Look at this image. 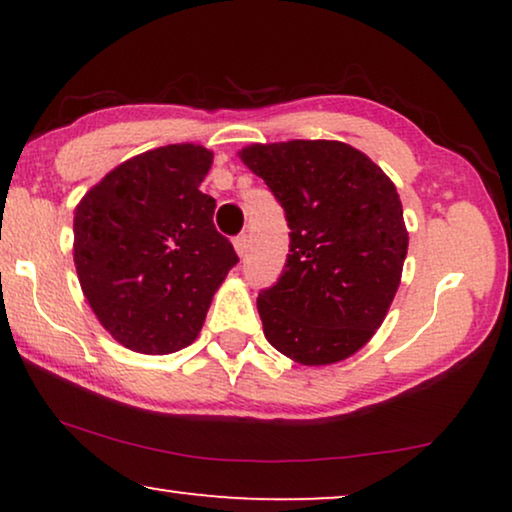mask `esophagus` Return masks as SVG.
<instances>
[{
  "mask_svg": "<svg viewBox=\"0 0 512 512\" xmlns=\"http://www.w3.org/2000/svg\"><path fill=\"white\" fill-rule=\"evenodd\" d=\"M233 244H235V251H237V254H240V256L247 254V249H249V237H247V233L237 235L235 240H233Z\"/></svg>",
  "mask_w": 512,
  "mask_h": 512,
  "instance_id": "34e87169",
  "label": "esophagus"
}]
</instances>
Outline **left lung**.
Masks as SVG:
<instances>
[{"label": "left lung", "instance_id": "left-lung-1", "mask_svg": "<svg viewBox=\"0 0 512 512\" xmlns=\"http://www.w3.org/2000/svg\"><path fill=\"white\" fill-rule=\"evenodd\" d=\"M242 160L284 209L289 254L258 293L268 342L303 366L347 359L387 317L408 254L396 186L342 142L254 144Z\"/></svg>", "mask_w": 512, "mask_h": 512}]
</instances>
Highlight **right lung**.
<instances>
[{
  "label": "right lung",
  "mask_w": 512,
  "mask_h": 512,
  "mask_svg": "<svg viewBox=\"0 0 512 512\" xmlns=\"http://www.w3.org/2000/svg\"><path fill=\"white\" fill-rule=\"evenodd\" d=\"M212 158L195 144L146 151L111 170L76 207L83 296L135 352L191 345L214 291L240 261L212 221L216 200L200 191Z\"/></svg>",
  "instance_id": "obj_1"
}]
</instances>
